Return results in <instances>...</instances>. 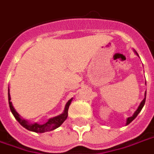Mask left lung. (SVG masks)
<instances>
[{
  "label": "left lung",
  "instance_id": "obj_1",
  "mask_svg": "<svg viewBox=\"0 0 154 154\" xmlns=\"http://www.w3.org/2000/svg\"><path fill=\"white\" fill-rule=\"evenodd\" d=\"M134 52L136 54H137V56H139V54H138V53L136 52L134 49ZM145 84H146V82H145ZM145 100H146V91H145V93H144V98H143V100L141 101V103L139 104V107L137 108V110H135V112L134 113V115H133L132 116H130V117H129V118H127L126 119V124H125V125H129V123H131L134 120V119H135L136 117H137V116L139 115V112L141 111V110L143 109V106H144V104H145Z\"/></svg>",
  "mask_w": 154,
  "mask_h": 154
}]
</instances>
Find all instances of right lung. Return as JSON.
<instances>
[{
  "instance_id": "1",
  "label": "right lung",
  "mask_w": 154,
  "mask_h": 154,
  "mask_svg": "<svg viewBox=\"0 0 154 154\" xmlns=\"http://www.w3.org/2000/svg\"><path fill=\"white\" fill-rule=\"evenodd\" d=\"M11 95H10V89L8 88V100H9V106H10V109L13 116H15V119L18 121L20 125H21L24 128L28 129L29 131H33L35 133H45L48 132V131H52L54 129H57L59 126L63 124V123L66 120L67 118V114H68V108L69 106L71 105V102L73 98H71L70 100L67 101L66 105H65V108H64L63 112L58 116L53 117L48 119L47 122L43 125L38 124V123H30L29 122L28 120L25 119L23 117L20 116V114L15 110V109L12 105V102L11 101Z\"/></svg>"
}]
</instances>
